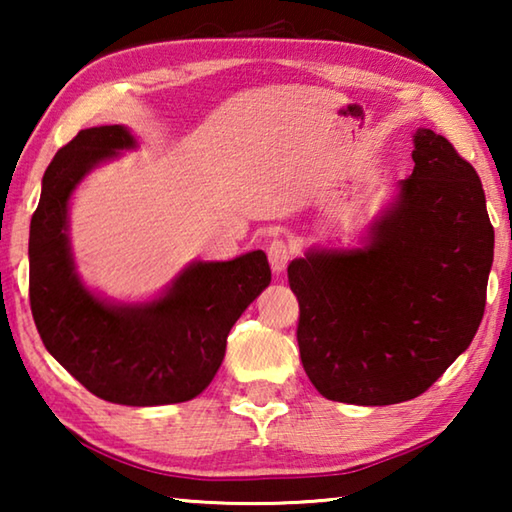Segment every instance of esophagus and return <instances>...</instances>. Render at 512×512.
<instances>
[{"label": "esophagus", "instance_id": "obj_1", "mask_svg": "<svg viewBox=\"0 0 512 512\" xmlns=\"http://www.w3.org/2000/svg\"><path fill=\"white\" fill-rule=\"evenodd\" d=\"M289 259H291V248H289L287 241L275 239L273 244L268 246V262H271V268H273L275 275H280V273L287 271Z\"/></svg>", "mask_w": 512, "mask_h": 512}]
</instances>
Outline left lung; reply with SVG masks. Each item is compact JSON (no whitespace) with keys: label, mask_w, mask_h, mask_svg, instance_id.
Here are the masks:
<instances>
[{"label":"left lung","mask_w":512,"mask_h":512,"mask_svg":"<svg viewBox=\"0 0 512 512\" xmlns=\"http://www.w3.org/2000/svg\"><path fill=\"white\" fill-rule=\"evenodd\" d=\"M411 158L359 248L314 246L289 264L300 359L327 400H413L481 325L495 257L481 180L431 128L413 133Z\"/></svg>","instance_id":"left-lung-1"}]
</instances>
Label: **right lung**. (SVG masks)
<instances>
[{
	"instance_id": "right-lung-1",
	"label": "right lung",
	"mask_w": 512,
	"mask_h": 512,
	"mask_svg": "<svg viewBox=\"0 0 512 512\" xmlns=\"http://www.w3.org/2000/svg\"><path fill=\"white\" fill-rule=\"evenodd\" d=\"M133 149L135 135L115 124L85 128L54 155L29 232L31 311L51 357L101 400L178 404L210 386L232 325L271 284V268L264 250L192 262L144 302L85 287L69 241V201L92 169Z\"/></svg>"
}]
</instances>
